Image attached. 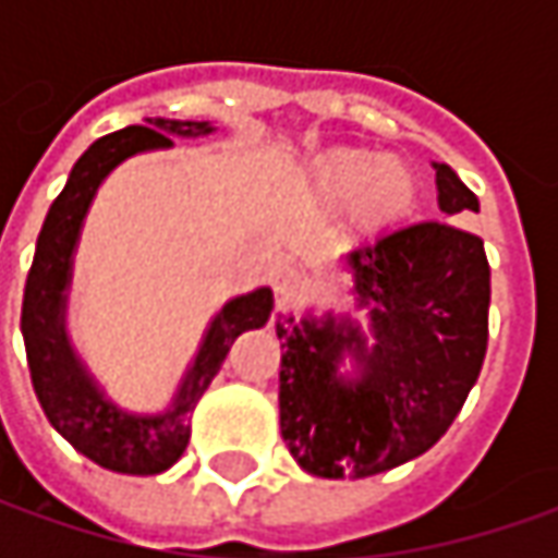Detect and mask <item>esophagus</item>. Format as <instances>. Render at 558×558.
Returning <instances> with one entry per match:
<instances>
[{
  "label": "esophagus",
  "mask_w": 558,
  "mask_h": 558,
  "mask_svg": "<svg viewBox=\"0 0 558 558\" xmlns=\"http://www.w3.org/2000/svg\"><path fill=\"white\" fill-rule=\"evenodd\" d=\"M272 289H276L279 301H294L301 291V272L291 267H279L272 272Z\"/></svg>",
  "instance_id": "esophagus-1"
}]
</instances>
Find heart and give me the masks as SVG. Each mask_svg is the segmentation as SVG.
<instances>
[{
    "mask_svg": "<svg viewBox=\"0 0 558 558\" xmlns=\"http://www.w3.org/2000/svg\"><path fill=\"white\" fill-rule=\"evenodd\" d=\"M311 189L329 207L354 202V217L363 229H385L403 220L418 195L416 173L407 163L363 148H344L316 163Z\"/></svg>",
    "mask_w": 558,
    "mask_h": 558,
    "instance_id": "obj_1",
    "label": "heart"
}]
</instances>
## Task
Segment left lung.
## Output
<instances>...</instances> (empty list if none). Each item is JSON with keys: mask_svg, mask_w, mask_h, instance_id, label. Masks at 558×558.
Listing matches in <instances>:
<instances>
[{"mask_svg": "<svg viewBox=\"0 0 558 558\" xmlns=\"http://www.w3.org/2000/svg\"><path fill=\"white\" fill-rule=\"evenodd\" d=\"M432 167L440 214H478L475 192L447 163ZM344 267L366 332L332 311L276 323L279 428L319 478H369L432 450L487 351L490 267L478 235L440 220L403 226L348 251Z\"/></svg>", "mask_w": 558, "mask_h": 558, "instance_id": "1", "label": "left lung"}]
</instances>
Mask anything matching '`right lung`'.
<instances>
[{
    "instance_id": "add662e5",
    "label": "right lung",
    "mask_w": 558,
    "mask_h": 558,
    "mask_svg": "<svg viewBox=\"0 0 558 558\" xmlns=\"http://www.w3.org/2000/svg\"><path fill=\"white\" fill-rule=\"evenodd\" d=\"M148 126H126L96 140L74 163L36 239L33 267L24 286L21 332L27 348L33 391L61 438L83 457L120 475H158L185 453L189 413L220 373L232 341L247 329L267 326L272 291L257 289L226 301L210 319L198 354L185 369L173 403L163 413H126L98 385L68 338V291L74 272L80 229L105 177L142 151L170 148V136H210L207 120L145 118Z\"/></svg>"
}]
</instances>
